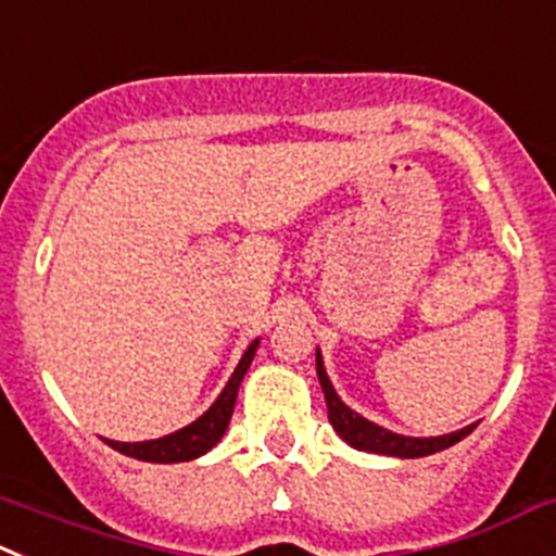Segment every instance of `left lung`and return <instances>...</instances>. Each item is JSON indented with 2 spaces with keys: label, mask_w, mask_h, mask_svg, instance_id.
Segmentation results:
<instances>
[{
  "label": "left lung",
  "mask_w": 556,
  "mask_h": 556,
  "mask_svg": "<svg viewBox=\"0 0 556 556\" xmlns=\"http://www.w3.org/2000/svg\"><path fill=\"white\" fill-rule=\"evenodd\" d=\"M316 375L327 400V417H330V425L336 428L338 437L344 439L346 445L355 447V451L383 453V456H397V458L431 456V453L445 451V447L462 442V439L476 428V425H467V428H462V431L445 433V437H425V439L386 431V428H380V425L361 417L358 412H352L350 405L341 403V397H338L336 389H332L330 378H327L325 361H321V352L318 350H316Z\"/></svg>",
  "instance_id": "left-lung-1"
}]
</instances>
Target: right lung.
I'll return each instance as SVG.
<instances>
[{"instance_id":"1","label":"right lung","mask_w":556,"mask_h":556,"mask_svg":"<svg viewBox=\"0 0 556 556\" xmlns=\"http://www.w3.org/2000/svg\"><path fill=\"white\" fill-rule=\"evenodd\" d=\"M260 346V338H254L249 344V350L243 352L238 369L231 371L229 383H226L224 392L218 394V400L206 408L195 422H190L187 428L176 433H167L162 439H151V442H114V439H105L114 451L125 453V456L139 458V462H153V465H176V462H190V458L204 456L206 451L218 445L220 437L229 428L231 412H235V400H238V389L243 383L245 369L251 366V358Z\"/></svg>"}]
</instances>
